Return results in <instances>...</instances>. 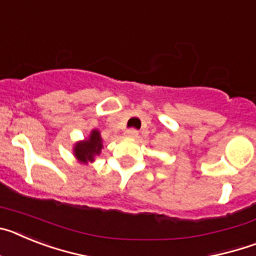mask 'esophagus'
<instances>
[{
  "instance_id": "34e87169",
  "label": "esophagus",
  "mask_w": 256,
  "mask_h": 256,
  "mask_svg": "<svg viewBox=\"0 0 256 256\" xmlns=\"http://www.w3.org/2000/svg\"><path fill=\"white\" fill-rule=\"evenodd\" d=\"M126 137H128V138H137V137H138V130H128L126 132Z\"/></svg>"
}]
</instances>
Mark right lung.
Listing matches in <instances>:
<instances>
[{
	"label": "right lung",
	"instance_id": "right-lung-1",
	"mask_svg": "<svg viewBox=\"0 0 256 256\" xmlns=\"http://www.w3.org/2000/svg\"><path fill=\"white\" fill-rule=\"evenodd\" d=\"M104 144L101 133L98 130H92L87 138L78 141L73 146V155L78 162L88 165L90 162H94L97 156L102 152Z\"/></svg>",
	"mask_w": 256,
	"mask_h": 256
}]
</instances>
